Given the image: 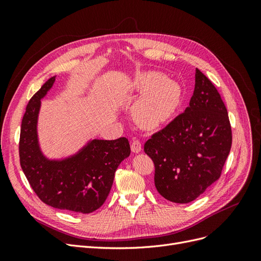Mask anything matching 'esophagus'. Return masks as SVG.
Wrapping results in <instances>:
<instances>
[{
	"label": "esophagus",
	"mask_w": 261,
	"mask_h": 261,
	"mask_svg": "<svg viewBox=\"0 0 261 261\" xmlns=\"http://www.w3.org/2000/svg\"><path fill=\"white\" fill-rule=\"evenodd\" d=\"M130 148H132V151L134 153H139L141 151V143L137 139H134Z\"/></svg>",
	"instance_id": "obj_1"
}]
</instances>
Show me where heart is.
Returning a JSON list of instances; mask_svg holds the SVG:
<instances>
[{
    "mask_svg": "<svg viewBox=\"0 0 261 261\" xmlns=\"http://www.w3.org/2000/svg\"><path fill=\"white\" fill-rule=\"evenodd\" d=\"M135 89L141 93L133 108L136 122L144 127H158L171 120L178 110L183 91L180 86L163 74L149 72L139 75Z\"/></svg>",
    "mask_w": 261,
    "mask_h": 261,
    "instance_id": "heart-1",
    "label": "heart"
}]
</instances>
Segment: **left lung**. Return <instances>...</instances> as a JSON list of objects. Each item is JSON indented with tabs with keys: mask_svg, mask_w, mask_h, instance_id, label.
<instances>
[{
	"mask_svg": "<svg viewBox=\"0 0 261 261\" xmlns=\"http://www.w3.org/2000/svg\"><path fill=\"white\" fill-rule=\"evenodd\" d=\"M232 130L216 87L198 68L185 112L145 144L154 163V185L172 202L195 200L219 179L230 153Z\"/></svg>",
	"mask_w": 261,
	"mask_h": 261,
	"instance_id": "8db88e82",
	"label": "left lung"
}]
</instances>
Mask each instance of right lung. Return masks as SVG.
Masks as SVG:
<instances>
[{
  "mask_svg": "<svg viewBox=\"0 0 261 261\" xmlns=\"http://www.w3.org/2000/svg\"><path fill=\"white\" fill-rule=\"evenodd\" d=\"M51 77L30 99L23 114L19 159L23 174L37 196L53 208L78 213L99 209L111 191L115 171L130 154L128 139H89L75 153L46 156L38 135L41 100L55 83Z\"/></svg>",
  "mask_w": 261,
  "mask_h": 261,
  "instance_id": "obj_1",
  "label": "right lung"
}]
</instances>
